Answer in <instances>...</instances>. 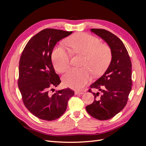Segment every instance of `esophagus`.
Listing matches in <instances>:
<instances>
[{
  "label": "esophagus",
  "mask_w": 146,
  "mask_h": 146,
  "mask_svg": "<svg viewBox=\"0 0 146 146\" xmlns=\"http://www.w3.org/2000/svg\"><path fill=\"white\" fill-rule=\"evenodd\" d=\"M83 94V92H79V91L75 92V94H76V95H82Z\"/></svg>",
  "instance_id": "34e87169"
}]
</instances>
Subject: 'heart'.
<instances>
[{
	"label": "heart",
	"instance_id": "obj_1",
	"mask_svg": "<svg viewBox=\"0 0 146 146\" xmlns=\"http://www.w3.org/2000/svg\"><path fill=\"white\" fill-rule=\"evenodd\" d=\"M70 52L84 55L82 68L69 70L63 78L64 85L76 90H80L91 80V70L96 76L103 73L112 58L110 47L101 44L98 38L86 33H77L68 39ZM52 62L55 69L60 73L67 70L70 66V55L62 46L53 51Z\"/></svg>",
	"mask_w": 146,
	"mask_h": 146
}]
</instances>
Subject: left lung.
I'll list each match as a JSON object with an SVG mask.
<instances>
[{
  "label": "left lung",
  "instance_id": "1",
  "mask_svg": "<svg viewBox=\"0 0 146 146\" xmlns=\"http://www.w3.org/2000/svg\"><path fill=\"white\" fill-rule=\"evenodd\" d=\"M91 32L107 42L112 53L111 62L105 73L90 85L101 91L92 92L94 100L86 107L87 112L98 120H108L125 107L131 90V63L122 41L104 29H91Z\"/></svg>",
  "mask_w": 146,
  "mask_h": 146
}]
</instances>
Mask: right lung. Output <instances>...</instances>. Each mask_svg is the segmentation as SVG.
<instances>
[{"instance_id": "right-lung-1", "label": "right lung", "mask_w": 146, "mask_h": 146, "mask_svg": "<svg viewBox=\"0 0 146 146\" xmlns=\"http://www.w3.org/2000/svg\"><path fill=\"white\" fill-rule=\"evenodd\" d=\"M72 32L46 29L31 38L22 53L19 66L18 87L25 106L39 119L53 121L66 111L74 95L69 88L50 91L61 83L51 56L56 44Z\"/></svg>"}]
</instances>
